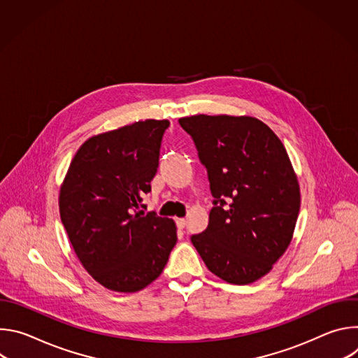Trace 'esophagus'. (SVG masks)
<instances>
[{"label": "esophagus", "mask_w": 358, "mask_h": 358, "mask_svg": "<svg viewBox=\"0 0 358 358\" xmlns=\"http://www.w3.org/2000/svg\"><path fill=\"white\" fill-rule=\"evenodd\" d=\"M176 224H177V228H178V229H184L185 225H187V221H185L184 218H178V220L176 221Z\"/></svg>", "instance_id": "esophagus-1"}]
</instances>
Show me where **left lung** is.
I'll list each match as a JSON object with an SVG mask.
<instances>
[{"label":"left lung","instance_id":"8db88e82","mask_svg":"<svg viewBox=\"0 0 358 358\" xmlns=\"http://www.w3.org/2000/svg\"><path fill=\"white\" fill-rule=\"evenodd\" d=\"M207 169L214 207L207 229L191 242L207 268L228 283L265 276L287 249L300 191L279 137L255 117H182Z\"/></svg>","mask_w":358,"mask_h":358}]
</instances>
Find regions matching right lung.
<instances>
[{
  "mask_svg": "<svg viewBox=\"0 0 358 358\" xmlns=\"http://www.w3.org/2000/svg\"><path fill=\"white\" fill-rule=\"evenodd\" d=\"M169 120H144L85 141L59 194L69 241L92 278L133 293L156 280L177 242L176 224L137 211L159 169Z\"/></svg>",
  "mask_w": 358,
  "mask_h": 358,
  "instance_id": "1",
  "label": "right lung"
}]
</instances>
